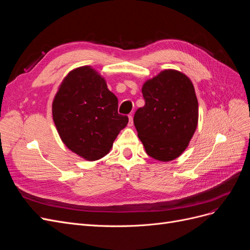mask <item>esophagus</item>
Returning <instances> with one entry per match:
<instances>
[{"label": "esophagus", "instance_id": "34e87169", "mask_svg": "<svg viewBox=\"0 0 250 250\" xmlns=\"http://www.w3.org/2000/svg\"><path fill=\"white\" fill-rule=\"evenodd\" d=\"M128 119H129V123H128V125L132 127L133 126V117L131 115H129V116H128Z\"/></svg>", "mask_w": 250, "mask_h": 250}]
</instances>
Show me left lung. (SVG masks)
I'll return each mask as SVG.
<instances>
[{
    "mask_svg": "<svg viewBox=\"0 0 250 250\" xmlns=\"http://www.w3.org/2000/svg\"><path fill=\"white\" fill-rule=\"evenodd\" d=\"M145 105L133 123L146 152L154 160H175L190 144L198 124V100L191 79L164 70L143 84Z\"/></svg>",
    "mask_w": 250,
    "mask_h": 250,
    "instance_id": "1",
    "label": "left lung"
}]
</instances>
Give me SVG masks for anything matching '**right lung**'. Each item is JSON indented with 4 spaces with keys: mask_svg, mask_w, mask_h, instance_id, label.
<instances>
[{
    "mask_svg": "<svg viewBox=\"0 0 250 250\" xmlns=\"http://www.w3.org/2000/svg\"><path fill=\"white\" fill-rule=\"evenodd\" d=\"M60 139L72 152L88 162L109 153L128 117L118 113V98L104 77L89 65L69 72L52 103Z\"/></svg>",
    "mask_w": 250,
    "mask_h": 250,
    "instance_id": "1",
    "label": "right lung"
}]
</instances>
